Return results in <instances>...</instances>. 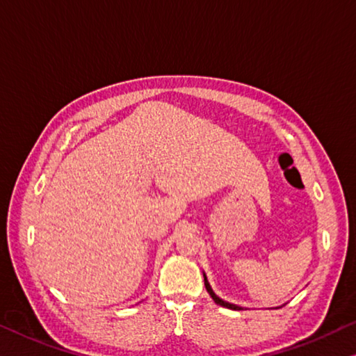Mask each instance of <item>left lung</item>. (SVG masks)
I'll use <instances>...</instances> for the list:
<instances>
[{
    "label": "left lung",
    "mask_w": 356,
    "mask_h": 356,
    "mask_svg": "<svg viewBox=\"0 0 356 356\" xmlns=\"http://www.w3.org/2000/svg\"><path fill=\"white\" fill-rule=\"evenodd\" d=\"M204 282H205V288H207V291H209V294L211 296V299L215 300L216 304H220L221 307H226V309H231V310H240V309H242V307H238V305L231 304V302H226V300H222V299L218 298L216 294H215V291H213V289H211L209 280H207V275H205V273H204Z\"/></svg>",
    "instance_id": "8db88e82"
}]
</instances>
